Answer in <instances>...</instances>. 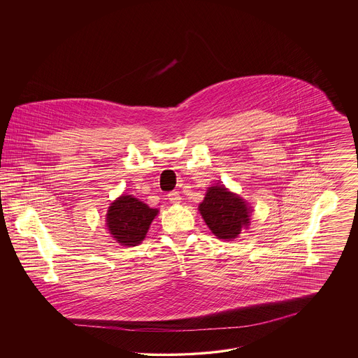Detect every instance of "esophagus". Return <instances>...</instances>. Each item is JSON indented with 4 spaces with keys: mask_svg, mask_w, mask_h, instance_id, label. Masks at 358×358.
Wrapping results in <instances>:
<instances>
[{
    "mask_svg": "<svg viewBox=\"0 0 358 358\" xmlns=\"http://www.w3.org/2000/svg\"><path fill=\"white\" fill-rule=\"evenodd\" d=\"M168 197H169L171 204L177 205L181 203V196H180L178 192H171V193L168 194Z\"/></svg>",
    "mask_w": 358,
    "mask_h": 358,
    "instance_id": "1",
    "label": "esophagus"
}]
</instances>
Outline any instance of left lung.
<instances>
[{
  "label": "left lung",
  "mask_w": 358,
  "mask_h": 358,
  "mask_svg": "<svg viewBox=\"0 0 358 358\" xmlns=\"http://www.w3.org/2000/svg\"><path fill=\"white\" fill-rule=\"evenodd\" d=\"M199 210L212 234L222 240L238 238L241 229L250 225L251 208L222 185L208 187Z\"/></svg>",
  "instance_id": "8db88e82"
}]
</instances>
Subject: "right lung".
Masks as SVG:
<instances>
[{"label":"right lung","instance_id":"1","mask_svg":"<svg viewBox=\"0 0 358 358\" xmlns=\"http://www.w3.org/2000/svg\"><path fill=\"white\" fill-rule=\"evenodd\" d=\"M157 215L158 209L148 206L131 194H122L110 205L106 224L108 232L118 243L134 247L145 238Z\"/></svg>","mask_w":358,"mask_h":358}]
</instances>
